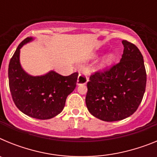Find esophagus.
Here are the masks:
<instances>
[{"label": "esophagus", "instance_id": "esophagus-1", "mask_svg": "<svg viewBox=\"0 0 157 157\" xmlns=\"http://www.w3.org/2000/svg\"><path fill=\"white\" fill-rule=\"evenodd\" d=\"M88 82V77L86 74H79L77 79L78 85H84Z\"/></svg>", "mask_w": 157, "mask_h": 157}]
</instances>
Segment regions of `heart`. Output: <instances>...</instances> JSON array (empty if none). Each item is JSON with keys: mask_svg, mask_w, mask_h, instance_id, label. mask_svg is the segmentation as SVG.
<instances>
[{"mask_svg": "<svg viewBox=\"0 0 157 157\" xmlns=\"http://www.w3.org/2000/svg\"><path fill=\"white\" fill-rule=\"evenodd\" d=\"M115 59V56L114 55H109L108 57L106 58V59H105V61L104 62V63H107V64H109V63H112V61H114Z\"/></svg>", "mask_w": 157, "mask_h": 157, "instance_id": "heart-1", "label": "heart"}]
</instances>
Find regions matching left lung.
<instances>
[{
    "mask_svg": "<svg viewBox=\"0 0 157 157\" xmlns=\"http://www.w3.org/2000/svg\"><path fill=\"white\" fill-rule=\"evenodd\" d=\"M122 43L124 49L120 61L94 72L87 82V109L103 121H119L134 114L145 91L143 56L133 43L127 40Z\"/></svg>",
    "mask_w": 157,
    "mask_h": 157,
    "instance_id": "left-lung-1",
    "label": "left lung"
}]
</instances>
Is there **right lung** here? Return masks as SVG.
<instances>
[{"label":"right lung","instance_id":"obj_1","mask_svg":"<svg viewBox=\"0 0 157 157\" xmlns=\"http://www.w3.org/2000/svg\"><path fill=\"white\" fill-rule=\"evenodd\" d=\"M31 40L32 37L23 40L11 58L9 89L14 103L22 112L38 120H48L62 112L67 97L75 88L78 73L63 76L52 71L35 77L26 73L19 63V52Z\"/></svg>","mask_w":157,"mask_h":157}]
</instances>
